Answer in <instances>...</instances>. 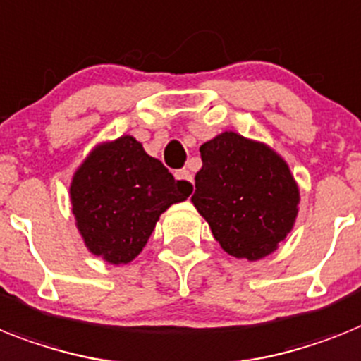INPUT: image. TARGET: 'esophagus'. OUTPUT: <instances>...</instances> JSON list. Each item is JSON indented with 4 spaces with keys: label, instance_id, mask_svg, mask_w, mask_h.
<instances>
[{
    "label": "esophagus",
    "instance_id": "1",
    "mask_svg": "<svg viewBox=\"0 0 361 361\" xmlns=\"http://www.w3.org/2000/svg\"><path fill=\"white\" fill-rule=\"evenodd\" d=\"M175 178L183 183V186L186 188L188 192H193V177L188 169H178L177 173H175Z\"/></svg>",
    "mask_w": 361,
    "mask_h": 361
}]
</instances>
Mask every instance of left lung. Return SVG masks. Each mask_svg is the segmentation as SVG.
<instances>
[{"label": "left lung", "instance_id": "left-lung-1", "mask_svg": "<svg viewBox=\"0 0 361 361\" xmlns=\"http://www.w3.org/2000/svg\"><path fill=\"white\" fill-rule=\"evenodd\" d=\"M193 207L216 241L236 258L260 260L295 225L299 186L281 154L269 145L225 130L199 147Z\"/></svg>", "mask_w": 361, "mask_h": 361}]
</instances>
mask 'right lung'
I'll use <instances>...</instances> for the list:
<instances>
[{
    "instance_id": "obj_1",
    "label": "right lung",
    "mask_w": 361,
    "mask_h": 361,
    "mask_svg": "<svg viewBox=\"0 0 361 361\" xmlns=\"http://www.w3.org/2000/svg\"><path fill=\"white\" fill-rule=\"evenodd\" d=\"M190 193L129 134L95 145L70 186L71 212L85 245L114 266L133 262L160 214Z\"/></svg>"
}]
</instances>
